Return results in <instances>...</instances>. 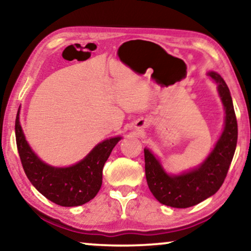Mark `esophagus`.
Listing matches in <instances>:
<instances>
[{"label": "esophagus", "mask_w": 251, "mask_h": 251, "mask_svg": "<svg viewBox=\"0 0 251 251\" xmlns=\"http://www.w3.org/2000/svg\"><path fill=\"white\" fill-rule=\"evenodd\" d=\"M139 125H140V126H144L146 125V123H145V122H143V123H139Z\"/></svg>", "instance_id": "obj_1"}]
</instances>
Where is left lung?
Wrapping results in <instances>:
<instances>
[{"mask_svg": "<svg viewBox=\"0 0 251 251\" xmlns=\"http://www.w3.org/2000/svg\"><path fill=\"white\" fill-rule=\"evenodd\" d=\"M209 76L218 83V94L225 108V126L215 149L197 169L177 176L168 175L159 160L144 150L147 185L160 203L173 208H188L214 195L224 183L238 142V123L228 87L216 72Z\"/></svg>", "mask_w": 251, "mask_h": 251, "instance_id": "left-lung-1", "label": "left lung"}]
</instances>
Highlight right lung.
<instances>
[{"label":"right lung","mask_w":251,"mask_h":251,"mask_svg":"<svg viewBox=\"0 0 251 251\" xmlns=\"http://www.w3.org/2000/svg\"><path fill=\"white\" fill-rule=\"evenodd\" d=\"M16 142L24 171L33 186L48 200L61 207H77L92 200L100 190L102 168L121 137L99 143L83 160L67 168L44 163L35 155L16 118Z\"/></svg>","instance_id":"1"}]
</instances>
